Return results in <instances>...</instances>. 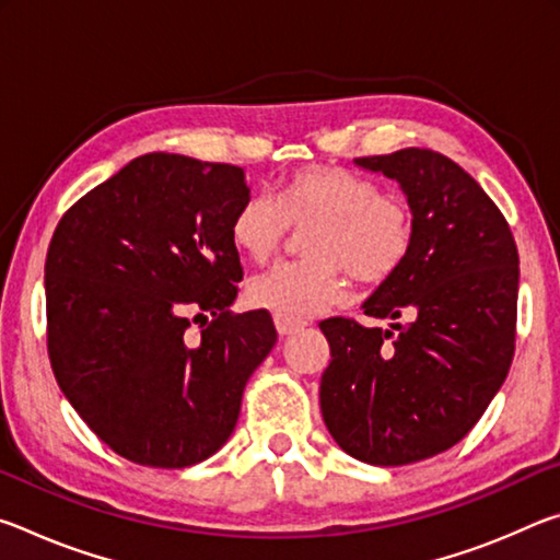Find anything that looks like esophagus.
<instances>
[{
    "label": "esophagus",
    "mask_w": 560,
    "mask_h": 560,
    "mask_svg": "<svg viewBox=\"0 0 560 560\" xmlns=\"http://www.w3.org/2000/svg\"><path fill=\"white\" fill-rule=\"evenodd\" d=\"M273 326H277L279 336H293V334H299V330L306 328V320H296L289 316H273Z\"/></svg>",
    "instance_id": "obj_1"
}]
</instances>
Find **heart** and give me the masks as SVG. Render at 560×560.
Listing matches in <instances>:
<instances>
[{"label":"heart","instance_id":"heart-1","mask_svg":"<svg viewBox=\"0 0 560 560\" xmlns=\"http://www.w3.org/2000/svg\"><path fill=\"white\" fill-rule=\"evenodd\" d=\"M303 236L306 261L259 273L246 287L254 308L277 316L308 318L348 293V277L365 287L390 281L405 267L415 244L412 207L395 192H381L373 179L336 165H311L283 179L277 202L249 195L232 222V244L264 264L277 257L293 230Z\"/></svg>","mask_w":560,"mask_h":560}]
</instances>
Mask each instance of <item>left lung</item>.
Masks as SVG:
<instances>
[{
  "label": "left lung",
  "mask_w": 560,
  "mask_h": 560,
  "mask_svg": "<svg viewBox=\"0 0 560 560\" xmlns=\"http://www.w3.org/2000/svg\"><path fill=\"white\" fill-rule=\"evenodd\" d=\"M355 163L400 183L415 244L363 303L390 330L343 316L318 324L330 346L320 412L350 457L400 467L467 438L506 381L518 252L499 207L447 155L405 148Z\"/></svg>",
  "instance_id": "8db88e82"
}]
</instances>
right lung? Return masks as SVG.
I'll return each mask as SVG.
<instances>
[{
    "label": "right lung",
    "mask_w": 560,
    "mask_h": 560,
    "mask_svg": "<svg viewBox=\"0 0 560 560\" xmlns=\"http://www.w3.org/2000/svg\"><path fill=\"white\" fill-rule=\"evenodd\" d=\"M246 197L242 167L148 153L56 224L49 360L73 410L120 457L158 469L212 457L277 343L269 311L230 308L242 281L230 222Z\"/></svg>",
    "instance_id": "1"
}]
</instances>
